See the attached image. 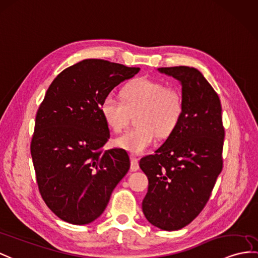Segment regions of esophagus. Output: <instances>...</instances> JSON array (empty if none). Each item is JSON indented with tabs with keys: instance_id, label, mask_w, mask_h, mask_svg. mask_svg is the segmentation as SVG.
<instances>
[{
	"instance_id": "1",
	"label": "esophagus",
	"mask_w": 258,
	"mask_h": 258,
	"mask_svg": "<svg viewBox=\"0 0 258 258\" xmlns=\"http://www.w3.org/2000/svg\"><path fill=\"white\" fill-rule=\"evenodd\" d=\"M130 162H131V165H130V169L133 172H136L139 169V160H138V158L136 155L131 154L130 155Z\"/></svg>"
}]
</instances>
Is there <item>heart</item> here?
<instances>
[{
  "mask_svg": "<svg viewBox=\"0 0 258 258\" xmlns=\"http://www.w3.org/2000/svg\"><path fill=\"white\" fill-rule=\"evenodd\" d=\"M121 97L105 96L99 109L106 124L120 133L128 124L131 114L138 127L117 137L114 144L128 152L141 154L152 146L156 137L167 138L180 123L184 115V99L178 89L164 82L138 78L123 87Z\"/></svg>",
  "mask_w": 258,
  "mask_h": 258,
  "instance_id": "1",
  "label": "heart"
}]
</instances>
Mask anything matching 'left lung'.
Here are the masks:
<instances>
[{
	"label": "left lung",
	"mask_w": 258,
	"mask_h": 258,
	"mask_svg": "<svg viewBox=\"0 0 258 258\" xmlns=\"http://www.w3.org/2000/svg\"><path fill=\"white\" fill-rule=\"evenodd\" d=\"M181 83L184 115L174 133L140 160L149 188L142 210L150 223L166 231L186 227L208 203L222 171L224 128L221 103L197 69L159 68Z\"/></svg>",
	"instance_id": "obj_1"
}]
</instances>
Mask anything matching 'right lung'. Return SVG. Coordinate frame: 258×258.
Here are the masks:
<instances>
[{
  "instance_id": "add662e5",
  "label": "right lung",
  "mask_w": 258,
  "mask_h": 258,
  "mask_svg": "<svg viewBox=\"0 0 258 258\" xmlns=\"http://www.w3.org/2000/svg\"><path fill=\"white\" fill-rule=\"evenodd\" d=\"M139 70L86 59L64 69L48 87L36 114L30 153L43 202L66 222L97 219L128 172L124 150L104 151L110 135L99 106Z\"/></svg>"
}]
</instances>
